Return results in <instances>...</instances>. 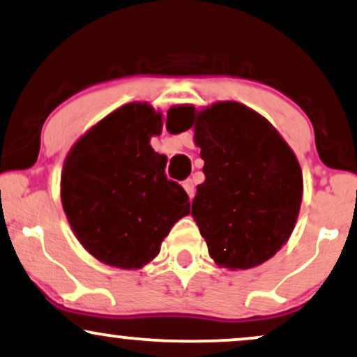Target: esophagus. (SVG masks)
I'll use <instances>...</instances> for the list:
<instances>
[{"label": "esophagus", "mask_w": 357, "mask_h": 357, "mask_svg": "<svg viewBox=\"0 0 357 357\" xmlns=\"http://www.w3.org/2000/svg\"><path fill=\"white\" fill-rule=\"evenodd\" d=\"M183 188L186 189V192H188L189 197H192L194 192H196V188H194L192 179H186V181H183Z\"/></svg>", "instance_id": "esophagus-1"}]
</instances>
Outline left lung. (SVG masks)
I'll use <instances>...</instances> for the list:
<instances>
[{
	"mask_svg": "<svg viewBox=\"0 0 357 357\" xmlns=\"http://www.w3.org/2000/svg\"><path fill=\"white\" fill-rule=\"evenodd\" d=\"M178 132L194 126L206 179L197 184L191 215L209 255L227 268H252L273 257L295 227L303 174L295 153L264 116L237 102L196 114L173 107ZM168 128V120H166Z\"/></svg>",
	"mask_w": 357,
	"mask_h": 357,
	"instance_id": "1",
	"label": "left lung"
}]
</instances>
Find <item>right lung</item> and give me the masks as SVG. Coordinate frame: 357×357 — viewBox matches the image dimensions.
Returning <instances> with one entry per match:
<instances>
[{"label": "right lung", "mask_w": 357, "mask_h": 357, "mask_svg": "<svg viewBox=\"0 0 357 357\" xmlns=\"http://www.w3.org/2000/svg\"><path fill=\"white\" fill-rule=\"evenodd\" d=\"M163 128L146 103H126L75 143L62 169V207L79 242L112 267L139 268L189 214L181 184L150 146Z\"/></svg>", "instance_id": "1"}]
</instances>
